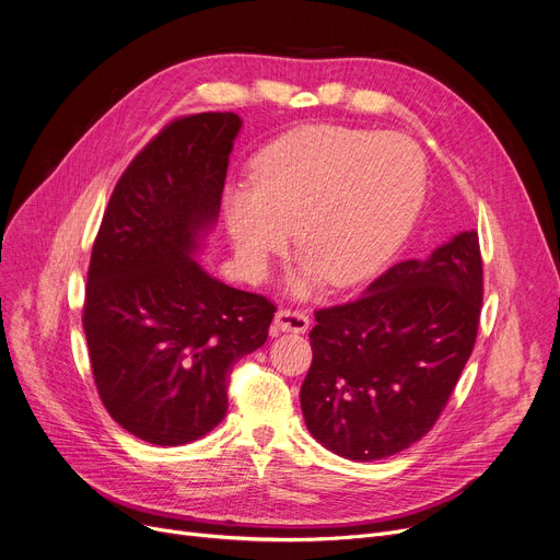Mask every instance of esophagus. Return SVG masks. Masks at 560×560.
<instances>
[{
  "instance_id": "esophagus-1",
  "label": "esophagus",
  "mask_w": 560,
  "mask_h": 560,
  "mask_svg": "<svg viewBox=\"0 0 560 560\" xmlns=\"http://www.w3.org/2000/svg\"><path fill=\"white\" fill-rule=\"evenodd\" d=\"M273 325L278 332H293V335H305L310 327V318L303 312H291V310H278Z\"/></svg>"
}]
</instances>
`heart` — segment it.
Instances as JSON below:
<instances>
[{
  "mask_svg": "<svg viewBox=\"0 0 560 560\" xmlns=\"http://www.w3.org/2000/svg\"><path fill=\"white\" fill-rule=\"evenodd\" d=\"M424 162L396 133L318 124L271 142L248 185L223 191V219L240 267L259 278L287 230L301 250L289 287L305 295L323 280H369L400 248L420 212Z\"/></svg>",
  "mask_w": 560,
  "mask_h": 560,
  "instance_id": "obj_1",
  "label": "heart"
}]
</instances>
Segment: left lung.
Returning a JSON list of instances; mask_svg holds the SVG:
<instances>
[{"label":"left lung","instance_id":"obj_1","mask_svg":"<svg viewBox=\"0 0 560 560\" xmlns=\"http://www.w3.org/2000/svg\"><path fill=\"white\" fill-rule=\"evenodd\" d=\"M483 295L477 230L382 273L361 299L316 312L301 386L310 434L377 462L432 430L472 354Z\"/></svg>","mask_w":560,"mask_h":560}]
</instances>
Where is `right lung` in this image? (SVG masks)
I'll return each instance as SVG.
<instances>
[{
  "label": "right lung",
  "mask_w": 560,
  "mask_h": 560,
  "mask_svg": "<svg viewBox=\"0 0 560 560\" xmlns=\"http://www.w3.org/2000/svg\"><path fill=\"white\" fill-rule=\"evenodd\" d=\"M240 130L235 113L172 121L128 164L92 246L83 330L96 390L117 424L153 445L212 432L230 369L269 337L276 305L196 261Z\"/></svg>",
  "instance_id": "add662e5"
}]
</instances>
